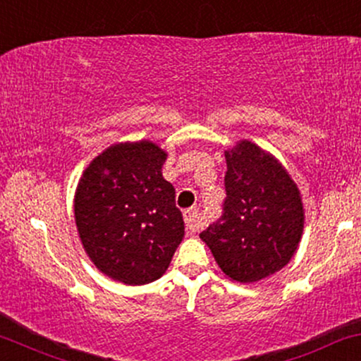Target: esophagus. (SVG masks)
<instances>
[{"mask_svg":"<svg viewBox=\"0 0 361 361\" xmlns=\"http://www.w3.org/2000/svg\"><path fill=\"white\" fill-rule=\"evenodd\" d=\"M183 216H185L186 230H188L190 233H195V231H200L203 228V220H202V216H200L198 208L185 209Z\"/></svg>","mask_w":361,"mask_h":361,"instance_id":"34e87169","label":"esophagus"}]
</instances>
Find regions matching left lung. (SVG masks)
<instances>
[{
	"label": "left lung",
	"instance_id": "obj_1",
	"mask_svg": "<svg viewBox=\"0 0 361 361\" xmlns=\"http://www.w3.org/2000/svg\"><path fill=\"white\" fill-rule=\"evenodd\" d=\"M223 213L200 233L218 267L240 283L281 270L303 233L300 191L278 159L252 141L225 153Z\"/></svg>",
	"mask_w": 361,
	"mask_h": 361
}]
</instances>
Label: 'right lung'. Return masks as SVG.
Wrapping results in <instances>:
<instances>
[{"label":"right lung","mask_w":361,"mask_h":361,"mask_svg":"<svg viewBox=\"0 0 361 361\" xmlns=\"http://www.w3.org/2000/svg\"><path fill=\"white\" fill-rule=\"evenodd\" d=\"M166 153L152 141L120 143L91 161L75 195L78 233L99 271L145 285L166 271L185 235Z\"/></svg>","instance_id":"add662e5"}]
</instances>
